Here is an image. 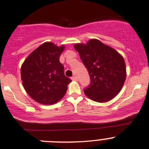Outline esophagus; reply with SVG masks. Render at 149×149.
Masks as SVG:
<instances>
[{"mask_svg":"<svg viewBox=\"0 0 149 149\" xmlns=\"http://www.w3.org/2000/svg\"><path fill=\"white\" fill-rule=\"evenodd\" d=\"M71 79H72V81H78V78L76 77V76H73V77H71Z\"/></svg>","mask_w":149,"mask_h":149,"instance_id":"34e87169","label":"esophagus"}]
</instances>
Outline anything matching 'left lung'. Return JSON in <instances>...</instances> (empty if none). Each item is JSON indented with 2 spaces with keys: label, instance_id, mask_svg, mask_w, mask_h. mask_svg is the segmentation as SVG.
Segmentation results:
<instances>
[{
  "label": "left lung",
  "instance_id": "8db88e82",
  "mask_svg": "<svg viewBox=\"0 0 149 149\" xmlns=\"http://www.w3.org/2000/svg\"><path fill=\"white\" fill-rule=\"evenodd\" d=\"M74 48L90 76V85L84 89L85 94L99 103L113 99L121 90L126 77L121 55L97 39H91L86 44L77 43Z\"/></svg>",
  "mask_w": 149,
  "mask_h": 149
}]
</instances>
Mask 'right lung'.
Wrapping results in <instances>:
<instances>
[{
  "label": "right lung",
  "mask_w": 149,
  "mask_h": 149,
  "mask_svg": "<svg viewBox=\"0 0 149 149\" xmlns=\"http://www.w3.org/2000/svg\"><path fill=\"white\" fill-rule=\"evenodd\" d=\"M64 46L58 47L46 42L33 51L23 62L21 74L23 86L30 96L38 103L52 105L61 100L71 82L64 74L59 61Z\"/></svg>",
  "instance_id": "add662e5"
}]
</instances>
